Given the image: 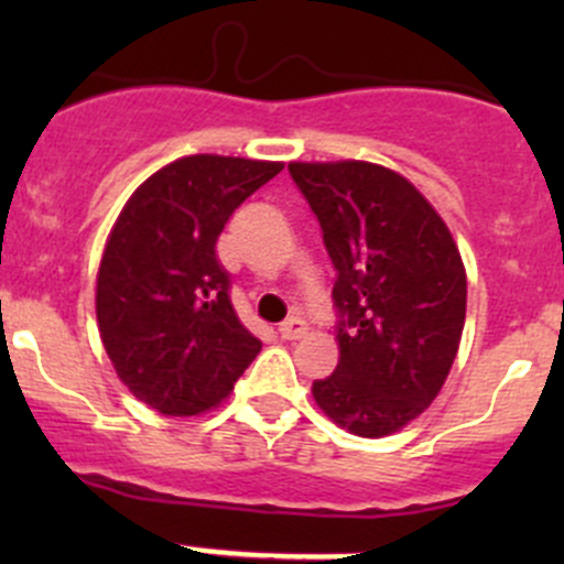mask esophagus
<instances>
[{"instance_id":"34e87169","label":"esophagus","mask_w":564,"mask_h":564,"mask_svg":"<svg viewBox=\"0 0 564 564\" xmlns=\"http://www.w3.org/2000/svg\"><path fill=\"white\" fill-rule=\"evenodd\" d=\"M305 329H308V324H305L300 316H292V318H286L281 327H278V333H281L283 340H297V338H303Z\"/></svg>"}]
</instances>
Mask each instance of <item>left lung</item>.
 Listing matches in <instances>:
<instances>
[{
	"label": "left lung",
	"mask_w": 564,
	"mask_h": 564,
	"mask_svg": "<svg viewBox=\"0 0 564 564\" xmlns=\"http://www.w3.org/2000/svg\"><path fill=\"white\" fill-rule=\"evenodd\" d=\"M333 259L338 366L314 398L333 423L379 440L440 395L466 318L451 229L401 174L377 163H289Z\"/></svg>",
	"instance_id": "left-lung-1"
}]
</instances>
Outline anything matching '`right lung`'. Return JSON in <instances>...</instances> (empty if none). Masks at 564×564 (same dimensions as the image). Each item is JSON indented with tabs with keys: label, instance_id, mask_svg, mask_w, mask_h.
Returning <instances> with one entry per match:
<instances>
[{
	"label": "right lung",
	"instance_id": "add662e5",
	"mask_svg": "<svg viewBox=\"0 0 564 564\" xmlns=\"http://www.w3.org/2000/svg\"><path fill=\"white\" fill-rule=\"evenodd\" d=\"M283 163L191 155L128 198L98 270V327L139 401L191 417L224 401L261 351L229 300L215 246L231 213Z\"/></svg>",
	"mask_w": 564,
	"mask_h": 564
}]
</instances>
